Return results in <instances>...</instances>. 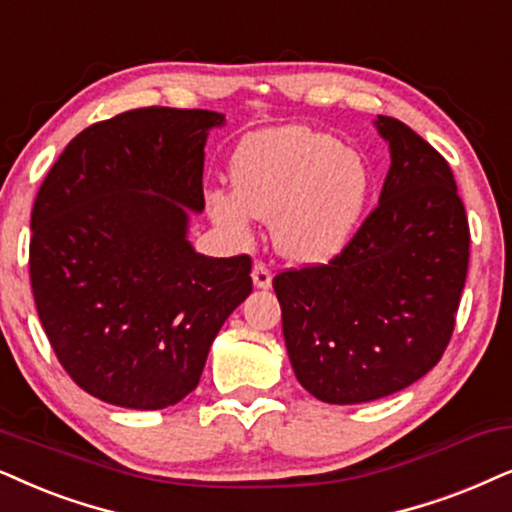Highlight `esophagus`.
Segmentation results:
<instances>
[{"label": "esophagus", "mask_w": 512, "mask_h": 512, "mask_svg": "<svg viewBox=\"0 0 512 512\" xmlns=\"http://www.w3.org/2000/svg\"><path fill=\"white\" fill-rule=\"evenodd\" d=\"M251 280H254L256 289H268L272 282V275L263 263H254V268H251Z\"/></svg>", "instance_id": "obj_1"}]
</instances>
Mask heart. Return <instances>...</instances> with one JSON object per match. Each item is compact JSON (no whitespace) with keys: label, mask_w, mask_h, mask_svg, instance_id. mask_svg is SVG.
<instances>
[{"label":"heart","mask_w":512,"mask_h":512,"mask_svg":"<svg viewBox=\"0 0 512 512\" xmlns=\"http://www.w3.org/2000/svg\"><path fill=\"white\" fill-rule=\"evenodd\" d=\"M232 185L204 195L211 221L237 242L251 240V216L272 223V242L284 258L320 265L353 240L369 197V169L334 136L282 126L237 148Z\"/></svg>","instance_id":"heart-1"}]
</instances>
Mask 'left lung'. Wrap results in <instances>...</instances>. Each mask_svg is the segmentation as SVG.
<instances>
[{
	"label": "left lung",
	"instance_id": "obj_1",
	"mask_svg": "<svg viewBox=\"0 0 512 512\" xmlns=\"http://www.w3.org/2000/svg\"><path fill=\"white\" fill-rule=\"evenodd\" d=\"M390 169L378 207L329 265L272 280L298 383L329 404L411 386L447 348L470 232L449 164L393 117L374 119Z\"/></svg>",
	"mask_w": 512,
	"mask_h": 512
}]
</instances>
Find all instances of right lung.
<instances>
[{"label": "right lung", "mask_w": 512, "mask_h": 512, "mask_svg": "<svg viewBox=\"0 0 512 512\" xmlns=\"http://www.w3.org/2000/svg\"><path fill=\"white\" fill-rule=\"evenodd\" d=\"M223 112L141 108L72 138L32 209L30 282L58 362L124 409L174 407L251 294V258L188 240L204 211L209 131Z\"/></svg>", "instance_id": "right-lung-1"}]
</instances>
